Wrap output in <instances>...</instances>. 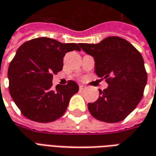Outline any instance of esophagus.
I'll use <instances>...</instances> for the list:
<instances>
[{
    "instance_id": "1",
    "label": "esophagus",
    "mask_w": 156,
    "mask_h": 156,
    "mask_svg": "<svg viewBox=\"0 0 156 156\" xmlns=\"http://www.w3.org/2000/svg\"><path fill=\"white\" fill-rule=\"evenodd\" d=\"M86 88H87V87H86L85 85L79 84V89H80L81 91H83V90H84V89H86Z\"/></svg>"
}]
</instances>
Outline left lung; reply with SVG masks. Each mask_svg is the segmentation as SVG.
I'll return each instance as SVG.
<instances>
[{
    "label": "left lung",
    "instance_id": "1",
    "mask_svg": "<svg viewBox=\"0 0 156 156\" xmlns=\"http://www.w3.org/2000/svg\"><path fill=\"white\" fill-rule=\"evenodd\" d=\"M95 62V73L108 83L99 97L88 105L95 119L107 123L123 120L143 97L147 82L144 59L134 46L119 37H108L97 44L80 43Z\"/></svg>",
    "mask_w": 156,
    "mask_h": 156
}]
</instances>
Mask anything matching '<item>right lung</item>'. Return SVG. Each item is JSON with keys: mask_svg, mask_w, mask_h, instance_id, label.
I'll use <instances>...</instances> for the list:
<instances>
[{"mask_svg": "<svg viewBox=\"0 0 156 156\" xmlns=\"http://www.w3.org/2000/svg\"><path fill=\"white\" fill-rule=\"evenodd\" d=\"M80 51L76 43H62L48 37L26 41L9 65V91L22 114L39 123L51 122L63 115L69 100L78 91L74 81L51 89L53 73L61 71L68 51Z\"/></svg>", "mask_w": 156, "mask_h": 156, "instance_id": "right-lung-1", "label": "right lung"}]
</instances>
